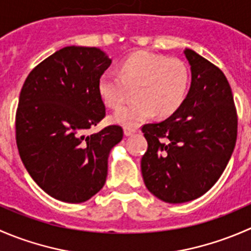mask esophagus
Instances as JSON below:
<instances>
[{
  "label": "esophagus",
  "mask_w": 251,
  "mask_h": 251,
  "mask_svg": "<svg viewBox=\"0 0 251 251\" xmlns=\"http://www.w3.org/2000/svg\"><path fill=\"white\" fill-rule=\"evenodd\" d=\"M135 132H136L135 128H130V127L124 128V135H125L126 137H127V136H132Z\"/></svg>",
  "instance_id": "34e87169"
}]
</instances>
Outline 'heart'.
Segmentation results:
<instances>
[{"instance_id": "1", "label": "heart", "mask_w": 251, "mask_h": 251, "mask_svg": "<svg viewBox=\"0 0 251 251\" xmlns=\"http://www.w3.org/2000/svg\"><path fill=\"white\" fill-rule=\"evenodd\" d=\"M189 85L187 65L151 53H137L126 58L119 72H105L98 81V93L107 107L118 109L135 90L136 102L119 109L111 116L125 127H137L159 116H169L179 108Z\"/></svg>"}]
</instances>
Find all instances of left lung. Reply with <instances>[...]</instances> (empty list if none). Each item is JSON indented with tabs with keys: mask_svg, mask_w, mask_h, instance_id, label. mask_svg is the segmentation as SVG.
<instances>
[{
	"mask_svg": "<svg viewBox=\"0 0 251 251\" xmlns=\"http://www.w3.org/2000/svg\"><path fill=\"white\" fill-rule=\"evenodd\" d=\"M191 87L170 118L142 127L148 149L141 170L148 191L160 201L181 204L206 193L226 169L237 140V113L224 73L194 50Z\"/></svg>",
	"mask_w": 251,
	"mask_h": 251,
	"instance_id": "left-lung-1",
	"label": "left lung"
}]
</instances>
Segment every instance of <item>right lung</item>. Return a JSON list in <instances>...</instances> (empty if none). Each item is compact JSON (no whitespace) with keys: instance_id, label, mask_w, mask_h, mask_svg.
I'll return each mask as SVG.
<instances>
[{"instance_id":"add662e5","label":"right lung","mask_w":251,"mask_h":251,"mask_svg":"<svg viewBox=\"0 0 251 251\" xmlns=\"http://www.w3.org/2000/svg\"><path fill=\"white\" fill-rule=\"evenodd\" d=\"M110 64L100 48L68 46L40 63L23 85L18 151L31 178L57 201L82 203L98 193L110 151L123 140L116 125L86 135L105 116L98 81Z\"/></svg>"}]
</instances>
